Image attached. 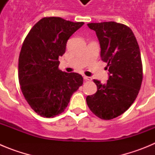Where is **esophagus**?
<instances>
[{"label":"esophagus","instance_id":"esophagus-1","mask_svg":"<svg viewBox=\"0 0 155 155\" xmlns=\"http://www.w3.org/2000/svg\"><path fill=\"white\" fill-rule=\"evenodd\" d=\"M84 79L85 81H91V78H90V77H87L84 75Z\"/></svg>","mask_w":155,"mask_h":155}]
</instances>
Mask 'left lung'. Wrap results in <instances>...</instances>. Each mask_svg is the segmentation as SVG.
I'll return each mask as SVG.
<instances>
[{"label": "left lung", "mask_w": 155, "mask_h": 155, "mask_svg": "<svg viewBox=\"0 0 155 155\" xmlns=\"http://www.w3.org/2000/svg\"><path fill=\"white\" fill-rule=\"evenodd\" d=\"M87 26L96 32L109 78L105 84L94 80L97 91L86 102L95 116L112 120L125 113L137 97L143 80L140 51L134 32L125 25L105 21Z\"/></svg>", "instance_id": "1"}]
</instances>
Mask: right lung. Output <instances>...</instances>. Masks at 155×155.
I'll list each match as a JSON object with an SVG mask.
<instances>
[{
    "instance_id": "add662e5",
    "label": "right lung",
    "mask_w": 155,
    "mask_h": 155,
    "mask_svg": "<svg viewBox=\"0 0 155 155\" xmlns=\"http://www.w3.org/2000/svg\"><path fill=\"white\" fill-rule=\"evenodd\" d=\"M83 25L59 17L43 18L23 42L18 59L19 84L30 107L42 117L62 113L71 95L83 84L81 74L63 72L58 68L67 42Z\"/></svg>"
}]
</instances>
